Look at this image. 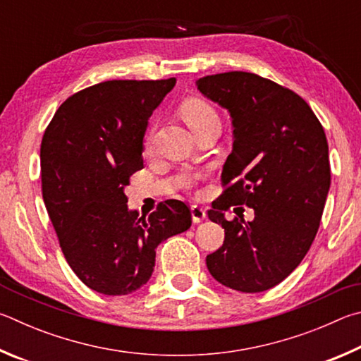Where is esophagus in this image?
<instances>
[{"label": "esophagus", "instance_id": "1", "mask_svg": "<svg viewBox=\"0 0 361 361\" xmlns=\"http://www.w3.org/2000/svg\"><path fill=\"white\" fill-rule=\"evenodd\" d=\"M192 219L195 224L203 222V220L206 219V211L201 206H192Z\"/></svg>", "mask_w": 361, "mask_h": 361}]
</instances>
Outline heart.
Masks as SVG:
<instances>
[{"instance_id": "heart-1", "label": "heart", "mask_w": 361, "mask_h": 361, "mask_svg": "<svg viewBox=\"0 0 361 361\" xmlns=\"http://www.w3.org/2000/svg\"><path fill=\"white\" fill-rule=\"evenodd\" d=\"M180 116L185 120L190 130L195 131L204 126L206 123L219 122V116L211 103H207L203 98H188L180 104ZM154 130L149 128L144 135V147L149 149L152 144Z\"/></svg>"}]
</instances>
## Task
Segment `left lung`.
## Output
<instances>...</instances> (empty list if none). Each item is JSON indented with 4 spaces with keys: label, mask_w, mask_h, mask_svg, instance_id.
Returning a JSON list of instances; mask_svg holds the SVG:
<instances>
[{
    "label": "left lung",
    "mask_w": 361,
    "mask_h": 361,
    "mask_svg": "<svg viewBox=\"0 0 361 361\" xmlns=\"http://www.w3.org/2000/svg\"><path fill=\"white\" fill-rule=\"evenodd\" d=\"M197 87L235 126L224 192L207 212L225 241L206 257L207 269L225 287L264 292L293 273L317 235L331 182L324 126L298 93L254 73L204 75ZM243 204L255 209L252 223L224 219Z\"/></svg>",
    "instance_id": "8db88e82"
}]
</instances>
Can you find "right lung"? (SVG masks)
I'll list each match as a JSON object with an SVG mask.
<instances>
[{"instance_id":"obj_1","label":"right lung","mask_w":361,"mask_h":361,"mask_svg":"<svg viewBox=\"0 0 361 361\" xmlns=\"http://www.w3.org/2000/svg\"><path fill=\"white\" fill-rule=\"evenodd\" d=\"M174 85L176 78L99 82L63 101L44 131V204L68 264L98 293L141 288L154 273L157 245L192 225L190 207L179 200L139 217L123 193L144 166L147 120Z\"/></svg>"}]
</instances>
